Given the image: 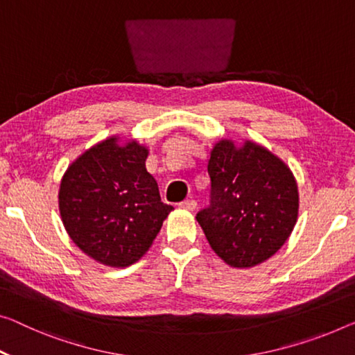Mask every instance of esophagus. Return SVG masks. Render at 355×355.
<instances>
[{"label": "esophagus", "instance_id": "1", "mask_svg": "<svg viewBox=\"0 0 355 355\" xmlns=\"http://www.w3.org/2000/svg\"><path fill=\"white\" fill-rule=\"evenodd\" d=\"M178 205L184 210H191L193 211V210H196V207H198V202H196L194 199H184Z\"/></svg>", "mask_w": 355, "mask_h": 355}]
</instances>
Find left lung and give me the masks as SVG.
<instances>
[{"mask_svg": "<svg viewBox=\"0 0 355 355\" xmlns=\"http://www.w3.org/2000/svg\"><path fill=\"white\" fill-rule=\"evenodd\" d=\"M210 205L198 211L210 247L234 268L272 257L298 218V187L285 162L266 148L220 140L210 153Z\"/></svg>", "mask_w": 355, "mask_h": 355, "instance_id": "1", "label": "left lung"}]
</instances>
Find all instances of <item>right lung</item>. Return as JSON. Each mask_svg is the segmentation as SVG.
Returning <instances> with one entry per match:
<instances>
[{
    "label": "right lung",
    "instance_id": "1",
    "mask_svg": "<svg viewBox=\"0 0 355 355\" xmlns=\"http://www.w3.org/2000/svg\"><path fill=\"white\" fill-rule=\"evenodd\" d=\"M148 148L118 137L84 151L60 182L59 209L71 241L95 261L124 268L144 257L173 210L146 171Z\"/></svg>",
    "mask_w": 355,
    "mask_h": 355
}]
</instances>
